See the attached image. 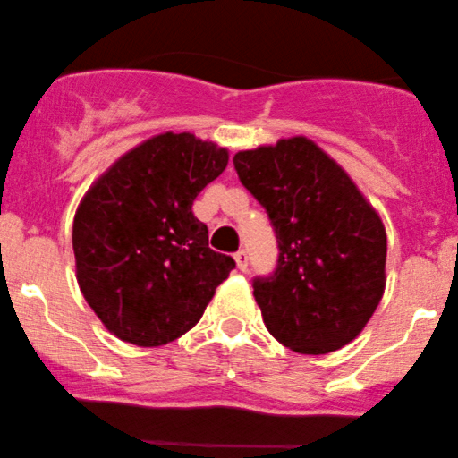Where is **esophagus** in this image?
Returning a JSON list of instances; mask_svg holds the SVG:
<instances>
[{"mask_svg": "<svg viewBox=\"0 0 458 458\" xmlns=\"http://www.w3.org/2000/svg\"><path fill=\"white\" fill-rule=\"evenodd\" d=\"M233 259H235V263H237V269H240V271H246L248 269V254H246V250H237Z\"/></svg>", "mask_w": 458, "mask_h": 458, "instance_id": "34e87169", "label": "esophagus"}]
</instances>
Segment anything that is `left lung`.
<instances>
[{
	"label": "left lung",
	"instance_id": "8db88e82",
	"mask_svg": "<svg viewBox=\"0 0 458 458\" xmlns=\"http://www.w3.org/2000/svg\"><path fill=\"white\" fill-rule=\"evenodd\" d=\"M233 164L280 246L273 276L252 284L267 330L296 353L345 347L364 330L387 282L378 212L307 136L240 151Z\"/></svg>",
	"mask_w": 458,
	"mask_h": 458
}]
</instances>
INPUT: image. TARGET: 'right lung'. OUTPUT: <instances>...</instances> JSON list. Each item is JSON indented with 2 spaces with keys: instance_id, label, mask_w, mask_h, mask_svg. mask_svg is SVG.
<instances>
[{
  "instance_id": "right-lung-1",
  "label": "right lung",
  "mask_w": 458,
  "mask_h": 458,
  "mask_svg": "<svg viewBox=\"0 0 458 458\" xmlns=\"http://www.w3.org/2000/svg\"><path fill=\"white\" fill-rule=\"evenodd\" d=\"M229 151L191 132L142 140L88 189L73 218L75 277L111 335L159 347L191 330L235 260L208 248L193 199Z\"/></svg>"
}]
</instances>
